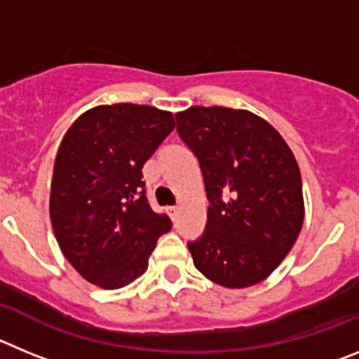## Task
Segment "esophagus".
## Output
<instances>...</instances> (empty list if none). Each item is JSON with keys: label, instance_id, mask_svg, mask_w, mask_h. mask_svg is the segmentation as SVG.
<instances>
[{"label": "esophagus", "instance_id": "esophagus-1", "mask_svg": "<svg viewBox=\"0 0 359 359\" xmlns=\"http://www.w3.org/2000/svg\"><path fill=\"white\" fill-rule=\"evenodd\" d=\"M167 212H169L170 217L176 219L177 214H180V207H169V208H167Z\"/></svg>", "mask_w": 359, "mask_h": 359}]
</instances>
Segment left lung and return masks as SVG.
<instances>
[{"label": "left lung", "instance_id": "obj_1", "mask_svg": "<svg viewBox=\"0 0 359 359\" xmlns=\"http://www.w3.org/2000/svg\"><path fill=\"white\" fill-rule=\"evenodd\" d=\"M210 201L207 226L187 243L194 266L224 287L264 280L304 223L300 169L278 131L244 109L194 106L176 113Z\"/></svg>", "mask_w": 359, "mask_h": 359}]
</instances>
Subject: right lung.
I'll list each match as a JSON object with an SVG mask.
<instances>
[{
	"mask_svg": "<svg viewBox=\"0 0 359 359\" xmlns=\"http://www.w3.org/2000/svg\"><path fill=\"white\" fill-rule=\"evenodd\" d=\"M172 113L138 104L97 106L73 122L53 165L50 217L69 264L118 290L144 275L172 226L145 196L142 167L172 133Z\"/></svg>",
	"mask_w": 359,
	"mask_h": 359,
	"instance_id": "add662e5",
	"label": "right lung"
}]
</instances>
